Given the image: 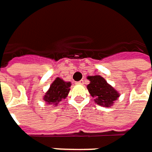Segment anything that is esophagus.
<instances>
[{
	"label": "esophagus",
	"instance_id": "obj_1",
	"mask_svg": "<svg viewBox=\"0 0 152 152\" xmlns=\"http://www.w3.org/2000/svg\"><path fill=\"white\" fill-rule=\"evenodd\" d=\"M77 84L83 85V84H84V80H80V81H78V82H77Z\"/></svg>",
	"mask_w": 152,
	"mask_h": 152
}]
</instances>
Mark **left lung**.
Segmentation results:
<instances>
[{
  "label": "left lung",
  "mask_w": 152,
  "mask_h": 152,
  "mask_svg": "<svg viewBox=\"0 0 152 152\" xmlns=\"http://www.w3.org/2000/svg\"><path fill=\"white\" fill-rule=\"evenodd\" d=\"M87 79L90 80L87 89L91 96L95 98V102L98 105L110 107L120 96L119 92L108 84L101 76H88Z\"/></svg>",
  "instance_id": "left-lung-1"
}]
</instances>
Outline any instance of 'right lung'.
Listing matches in <instances>:
<instances>
[{"mask_svg": "<svg viewBox=\"0 0 152 152\" xmlns=\"http://www.w3.org/2000/svg\"><path fill=\"white\" fill-rule=\"evenodd\" d=\"M71 86V82L64 81L62 79L57 77L50 85V88L44 96V101L47 104L57 105L67 96Z\"/></svg>", "mask_w": 152, "mask_h": 152, "instance_id": "right-lung-1", "label": "right lung"}]
</instances>
